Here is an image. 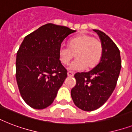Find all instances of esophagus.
<instances>
[{"label":"esophagus","instance_id":"1","mask_svg":"<svg viewBox=\"0 0 132 132\" xmlns=\"http://www.w3.org/2000/svg\"><path fill=\"white\" fill-rule=\"evenodd\" d=\"M67 75H68V77H72L73 75H74V73H73L72 72H70V71H69V72H68Z\"/></svg>","mask_w":132,"mask_h":132}]
</instances>
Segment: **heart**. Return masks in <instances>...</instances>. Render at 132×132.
<instances>
[{"label": "heart", "instance_id": "heart-1", "mask_svg": "<svg viewBox=\"0 0 132 132\" xmlns=\"http://www.w3.org/2000/svg\"><path fill=\"white\" fill-rule=\"evenodd\" d=\"M75 55L77 58L70 65V70L94 68L102 57V42L90 35H81L71 39L68 46L62 45L59 48V59L64 65H67Z\"/></svg>", "mask_w": 132, "mask_h": 132}]
</instances>
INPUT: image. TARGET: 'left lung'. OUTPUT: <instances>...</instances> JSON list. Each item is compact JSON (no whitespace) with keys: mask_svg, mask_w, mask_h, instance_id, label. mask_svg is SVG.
I'll use <instances>...</instances> for the list:
<instances>
[{"mask_svg":"<svg viewBox=\"0 0 132 132\" xmlns=\"http://www.w3.org/2000/svg\"><path fill=\"white\" fill-rule=\"evenodd\" d=\"M103 44V55L97 66L88 72H77L76 85L71 90L77 108L93 111L102 106L114 90L121 68L120 51L108 36L94 29Z\"/></svg>","mask_w":132,"mask_h":132,"instance_id":"1","label":"left lung"}]
</instances>
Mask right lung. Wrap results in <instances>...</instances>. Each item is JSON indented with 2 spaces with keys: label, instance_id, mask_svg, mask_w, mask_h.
<instances>
[{
  "label": "right lung",
  "instance_id": "right-lung-1",
  "mask_svg": "<svg viewBox=\"0 0 132 132\" xmlns=\"http://www.w3.org/2000/svg\"><path fill=\"white\" fill-rule=\"evenodd\" d=\"M76 31L64 26L46 24L26 36L16 55L15 77L20 94L34 109L49 106L67 77L59 60V48Z\"/></svg>",
  "mask_w": 132,
  "mask_h": 132
}]
</instances>
